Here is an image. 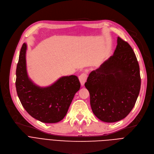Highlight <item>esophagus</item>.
<instances>
[{
  "label": "esophagus",
  "mask_w": 154,
  "mask_h": 154,
  "mask_svg": "<svg viewBox=\"0 0 154 154\" xmlns=\"http://www.w3.org/2000/svg\"><path fill=\"white\" fill-rule=\"evenodd\" d=\"M79 80L82 86L84 85V84L85 83L86 80H87V75L85 74V73H82V74H80V75L79 76Z\"/></svg>",
  "instance_id": "34e87169"
}]
</instances>
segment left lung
I'll use <instances>...</instances> for the list:
<instances>
[{
  "instance_id": "left-lung-1",
  "label": "left lung",
  "mask_w": 154,
  "mask_h": 154,
  "mask_svg": "<svg viewBox=\"0 0 154 154\" xmlns=\"http://www.w3.org/2000/svg\"><path fill=\"white\" fill-rule=\"evenodd\" d=\"M140 85L136 55L131 45L119 37L114 54L92 71L85 83L94 115L110 123L124 119L131 112Z\"/></svg>"
}]
</instances>
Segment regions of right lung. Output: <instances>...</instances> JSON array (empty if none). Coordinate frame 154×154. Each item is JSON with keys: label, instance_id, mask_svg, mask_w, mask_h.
<instances>
[{"label": "right lung", "instance_id": "1", "mask_svg": "<svg viewBox=\"0 0 154 154\" xmlns=\"http://www.w3.org/2000/svg\"><path fill=\"white\" fill-rule=\"evenodd\" d=\"M27 44L20 49L16 69L15 87L23 108L44 123H57L66 116L80 84L75 75L64 76L50 86L40 87L29 79L26 67Z\"/></svg>", "mask_w": 154, "mask_h": 154}]
</instances>
